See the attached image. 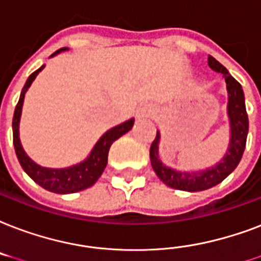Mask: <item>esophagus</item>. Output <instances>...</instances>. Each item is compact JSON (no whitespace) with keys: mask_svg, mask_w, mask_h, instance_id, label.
Returning <instances> with one entry per match:
<instances>
[{"mask_svg":"<svg viewBox=\"0 0 261 261\" xmlns=\"http://www.w3.org/2000/svg\"><path fill=\"white\" fill-rule=\"evenodd\" d=\"M151 113H152V108H151L149 105H143V106H140V108L137 109L136 116L139 120H144V118L151 116Z\"/></svg>","mask_w":261,"mask_h":261,"instance_id":"obj_1","label":"esophagus"}]
</instances>
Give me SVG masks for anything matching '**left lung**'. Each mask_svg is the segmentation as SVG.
I'll use <instances>...</instances> for the list:
<instances>
[{
	"label": "left lung",
	"mask_w": 261,
	"mask_h": 261,
	"mask_svg": "<svg viewBox=\"0 0 261 261\" xmlns=\"http://www.w3.org/2000/svg\"><path fill=\"white\" fill-rule=\"evenodd\" d=\"M210 68L222 73L226 82L227 90V117L230 125V140L229 147L226 149L223 158L214 166L203 169L199 171L177 170L173 167L163 165L159 159V143H161V132H156V137L149 148V159L153 171L156 173L159 179L167 187L187 192L205 191L210 188L221 184L231 171L238 166L241 161L242 153L245 149L246 136L249 129V121L246 114L245 96L241 84L229 73V70L222 65L221 62L211 56H208Z\"/></svg>",
	"instance_id": "1"
}]
</instances>
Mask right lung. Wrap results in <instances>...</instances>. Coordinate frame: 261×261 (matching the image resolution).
<instances>
[{"label": "right lung", "instance_id": "right-lung-1", "mask_svg": "<svg viewBox=\"0 0 261 261\" xmlns=\"http://www.w3.org/2000/svg\"><path fill=\"white\" fill-rule=\"evenodd\" d=\"M65 50H68V48H60L56 53L51 54L50 58L62 53V51H65ZM43 68L44 65H42L39 69L35 70L32 74H30V77L27 79V82H25L23 90H21L19 102L16 105L15 114H13V122H12V129H13V145H15L16 155H17V159H19L23 170L38 185L44 188L46 191L60 193V195H66V193H74V192L84 191L87 188L92 187L98 181L99 177L102 175L105 167L108 165L109 149H110L112 144L117 139H120L122 135H125V133L129 132L132 129L133 124H135V118L125 121L122 124L117 125L114 128L109 129L108 132L103 133L100 139L96 141V144L94 145V148L91 149L88 156L83 162L76 163L73 166L64 167V169H51V167L40 166L36 162H34L27 153H25V151H24L23 145L20 143L19 126L25 92H27L28 88L31 87L32 82L35 80V77L39 74V72Z\"/></svg>", "mask_w": 261, "mask_h": 261}]
</instances>
